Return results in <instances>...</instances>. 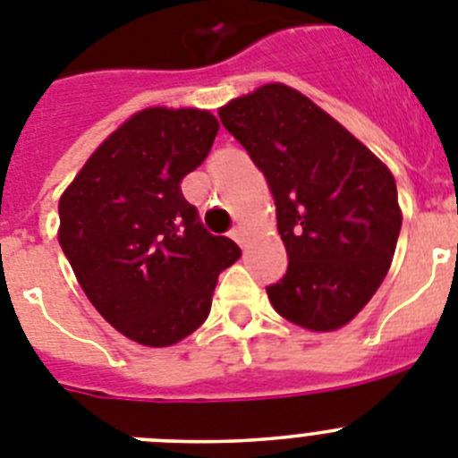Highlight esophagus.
<instances>
[{"label": "esophagus", "mask_w": 458, "mask_h": 458, "mask_svg": "<svg viewBox=\"0 0 458 458\" xmlns=\"http://www.w3.org/2000/svg\"><path fill=\"white\" fill-rule=\"evenodd\" d=\"M229 236L233 238V241L238 242V245H242V242H245V236H248V233H245V226H241V225H236L232 229V233H229Z\"/></svg>", "instance_id": "esophagus-1"}]
</instances>
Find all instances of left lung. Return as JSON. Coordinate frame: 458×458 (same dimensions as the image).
Listing matches in <instances>:
<instances>
[{"mask_svg": "<svg viewBox=\"0 0 458 458\" xmlns=\"http://www.w3.org/2000/svg\"><path fill=\"white\" fill-rule=\"evenodd\" d=\"M277 206L289 268L266 293L279 317L333 333L386 279L402 229L396 183L376 153L298 89L270 82L217 109Z\"/></svg>", "mask_w": 458, "mask_h": 458, "instance_id": "1", "label": "left lung"}]
</instances>
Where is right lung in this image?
<instances>
[{
  "label": "right lung",
  "mask_w": 458,
  "mask_h": 458,
  "mask_svg": "<svg viewBox=\"0 0 458 458\" xmlns=\"http://www.w3.org/2000/svg\"><path fill=\"white\" fill-rule=\"evenodd\" d=\"M208 109L147 107L89 156L59 199V245L100 317L132 342L165 349L206 321L217 275L238 261L210 236L181 181L208 156Z\"/></svg>",
  "instance_id": "right-lung-1"
}]
</instances>
